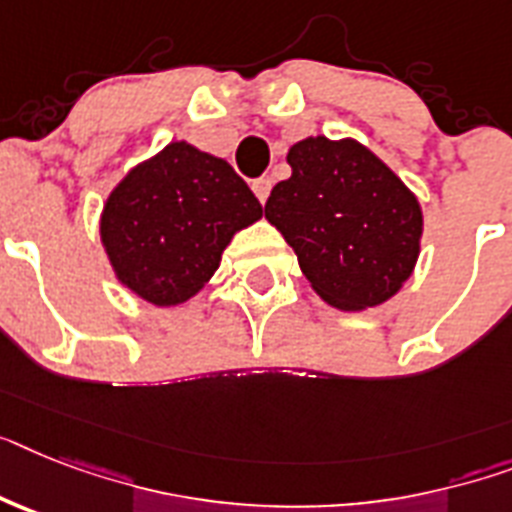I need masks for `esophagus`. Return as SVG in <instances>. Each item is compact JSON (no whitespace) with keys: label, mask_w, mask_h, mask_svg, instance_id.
<instances>
[{"label":"esophagus","mask_w":512,"mask_h":512,"mask_svg":"<svg viewBox=\"0 0 512 512\" xmlns=\"http://www.w3.org/2000/svg\"><path fill=\"white\" fill-rule=\"evenodd\" d=\"M269 190H272V180H269V177H259V180H253V193H256V198H259L261 204H266Z\"/></svg>","instance_id":"obj_1"}]
</instances>
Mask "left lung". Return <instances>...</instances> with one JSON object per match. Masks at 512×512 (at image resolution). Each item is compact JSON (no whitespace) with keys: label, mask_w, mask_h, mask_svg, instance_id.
Segmentation results:
<instances>
[{"label":"left lung","mask_w":512,"mask_h":512,"mask_svg":"<svg viewBox=\"0 0 512 512\" xmlns=\"http://www.w3.org/2000/svg\"><path fill=\"white\" fill-rule=\"evenodd\" d=\"M287 164L293 175L274 185L264 214L314 293L340 311L398 295L421 253L416 193L356 138L308 135L290 146Z\"/></svg>","instance_id":"left-lung-1"}]
</instances>
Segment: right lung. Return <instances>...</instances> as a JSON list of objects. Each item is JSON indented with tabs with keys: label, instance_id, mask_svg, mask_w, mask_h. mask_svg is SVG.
Instances as JSON below:
<instances>
[{
	"label": "right lung",
	"instance_id": "add662e5",
	"mask_svg": "<svg viewBox=\"0 0 512 512\" xmlns=\"http://www.w3.org/2000/svg\"><path fill=\"white\" fill-rule=\"evenodd\" d=\"M261 214L259 198L225 159L172 141L109 190L99 238L125 290L170 308L204 290L235 232Z\"/></svg>",
	"mask_w": 512,
	"mask_h": 512
}]
</instances>
